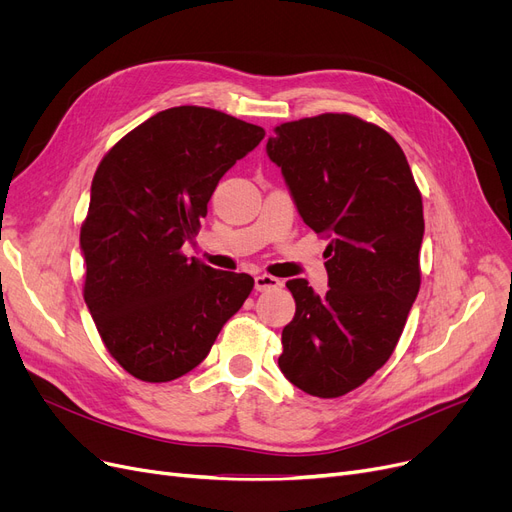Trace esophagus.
Listing matches in <instances>:
<instances>
[{
    "instance_id": "1",
    "label": "esophagus",
    "mask_w": 512,
    "mask_h": 512,
    "mask_svg": "<svg viewBox=\"0 0 512 512\" xmlns=\"http://www.w3.org/2000/svg\"><path fill=\"white\" fill-rule=\"evenodd\" d=\"M255 288H257L259 292H267V290H278V288H282V282H280L278 278H274V276L259 274V276H255Z\"/></svg>"
}]
</instances>
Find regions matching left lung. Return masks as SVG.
Instances as JSON below:
<instances>
[{
    "label": "left lung",
    "mask_w": 512,
    "mask_h": 512,
    "mask_svg": "<svg viewBox=\"0 0 512 512\" xmlns=\"http://www.w3.org/2000/svg\"><path fill=\"white\" fill-rule=\"evenodd\" d=\"M267 155L303 222L330 238V290L288 280L297 313L282 330L286 380L319 398L365 384L394 353L421 286L423 203L390 134L351 114L274 128Z\"/></svg>",
    "instance_id": "left-lung-1"
}]
</instances>
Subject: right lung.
Instances as JSON below:
<instances>
[{"instance_id": "obj_1", "label": "right lung", "mask_w": 512, "mask_h": 512, "mask_svg": "<svg viewBox=\"0 0 512 512\" xmlns=\"http://www.w3.org/2000/svg\"><path fill=\"white\" fill-rule=\"evenodd\" d=\"M263 137L261 126L180 105L130 130L97 166L80 226L83 294L105 348L137 380L195 369L251 294L249 274L213 270L182 245L220 178Z\"/></svg>"}]
</instances>
